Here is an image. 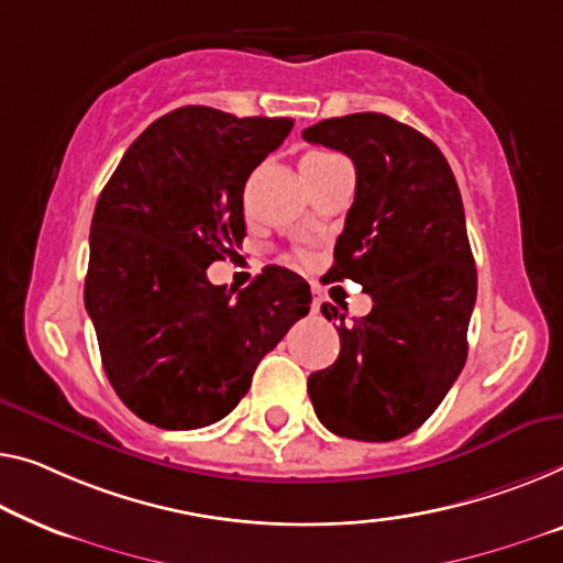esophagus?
Returning a JSON list of instances; mask_svg holds the SVG:
<instances>
[{
	"label": "esophagus",
	"mask_w": 563,
	"mask_h": 563,
	"mask_svg": "<svg viewBox=\"0 0 563 563\" xmlns=\"http://www.w3.org/2000/svg\"><path fill=\"white\" fill-rule=\"evenodd\" d=\"M310 310H313V313H318V310H321V298H313V306H310Z\"/></svg>",
	"instance_id": "34e87169"
}]
</instances>
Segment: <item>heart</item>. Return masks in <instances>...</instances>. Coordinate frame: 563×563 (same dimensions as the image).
I'll use <instances>...</instances> for the list:
<instances>
[{
	"instance_id": "heart-1",
	"label": "heart",
	"mask_w": 563,
	"mask_h": 563,
	"mask_svg": "<svg viewBox=\"0 0 563 563\" xmlns=\"http://www.w3.org/2000/svg\"><path fill=\"white\" fill-rule=\"evenodd\" d=\"M341 156H333V154H323V151H313V154H306L303 162H300V172H308V169H318V166H325L331 162H339Z\"/></svg>"
}]
</instances>
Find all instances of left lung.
I'll use <instances>...</instances> for the list:
<instances>
[{"label": "left lung", "mask_w": 563, "mask_h": 563, "mask_svg": "<svg viewBox=\"0 0 563 563\" xmlns=\"http://www.w3.org/2000/svg\"><path fill=\"white\" fill-rule=\"evenodd\" d=\"M346 154L356 197L333 250V280L372 296V313L339 318L341 354L308 376L323 427L364 442L415 432L463 372L477 296L465 209L455 176L430 139L384 113H351L303 131Z\"/></svg>", "instance_id": "left-lung-1"}]
</instances>
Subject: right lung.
<instances>
[{
    "label": "right lung",
    "instance_id": "add662e5",
    "mask_svg": "<svg viewBox=\"0 0 563 563\" xmlns=\"http://www.w3.org/2000/svg\"><path fill=\"white\" fill-rule=\"evenodd\" d=\"M290 129V119L176 108L133 141L100 191L86 308L108 382L148 424L220 422L260 358L308 313V283L285 267L238 296L207 280L245 238V181Z\"/></svg>",
    "mask_w": 563,
    "mask_h": 563
}]
</instances>
